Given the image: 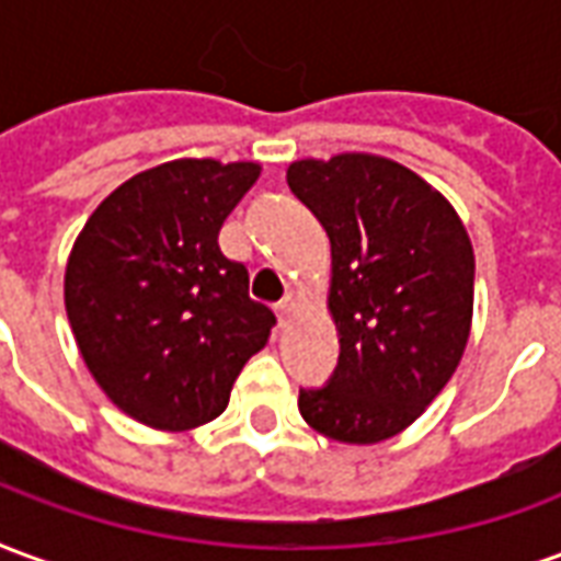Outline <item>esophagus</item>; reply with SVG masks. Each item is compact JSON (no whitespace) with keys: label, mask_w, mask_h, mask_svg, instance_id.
<instances>
[{"label":"esophagus","mask_w":561,"mask_h":561,"mask_svg":"<svg viewBox=\"0 0 561 561\" xmlns=\"http://www.w3.org/2000/svg\"><path fill=\"white\" fill-rule=\"evenodd\" d=\"M294 309H297V297H294V294H285L279 304H276V316H279L282 328L288 324V318H291Z\"/></svg>","instance_id":"esophagus-1"}]
</instances>
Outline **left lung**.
Here are the masks:
<instances>
[{
	"label": "left lung",
	"mask_w": 561,
	"mask_h": 561,
	"mask_svg": "<svg viewBox=\"0 0 561 561\" xmlns=\"http://www.w3.org/2000/svg\"><path fill=\"white\" fill-rule=\"evenodd\" d=\"M288 185L330 237L340 330L333 376L300 388L297 405L321 435L376 445L421 417L466 352L469 233L433 185L381 156L294 161Z\"/></svg>",
	"instance_id": "1"
}]
</instances>
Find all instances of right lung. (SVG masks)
I'll return each mask as SVG.
<instances>
[{
  "mask_svg": "<svg viewBox=\"0 0 561 561\" xmlns=\"http://www.w3.org/2000/svg\"><path fill=\"white\" fill-rule=\"evenodd\" d=\"M252 161L176 159L131 176L83 225L66 312L99 388L128 417L192 430L225 412L276 316L219 231L255 185Z\"/></svg>",
  "mask_w": 561,
  "mask_h": 561,
  "instance_id": "add662e5",
  "label": "right lung"
}]
</instances>
